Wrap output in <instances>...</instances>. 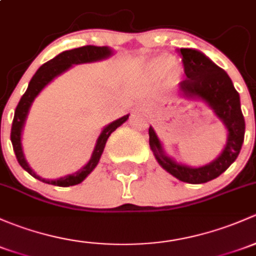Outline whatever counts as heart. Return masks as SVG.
Listing matches in <instances>:
<instances>
[{
    "mask_svg": "<svg viewBox=\"0 0 256 256\" xmlns=\"http://www.w3.org/2000/svg\"><path fill=\"white\" fill-rule=\"evenodd\" d=\"M144 74L153 80H160L164 76V84L174 87L182 76V67L176 61H170L166 56H153L144 62Z\"/></svg>",
    "mask_w": 256,
    "mask_h": 256,
    "instance_id": "obj_1",
    "label": "heart"
}]
</instances>
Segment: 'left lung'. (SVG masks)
Wrapping results in <instances>:
<instances>
[{
	"label": "left lung",
	"mask_w": 256,
	"mask_h": 256,
	"mask_svg": "<svg viewBox=\"0 0 256 256\" xmlns=\"http://www.w3.org/2000/svg\"><path fill=\"white\" fill-rule=\"evenodd\" d=\"M182 55L186 80L179 83L180 98L201 102L207 106L227 130V141L222 152L210 163L192 166L176 162L164 150L162 141L150 126V147L158 164L178 180L202 184L220 176L238 157L246 132V121L240 109V98L227 72L217 66L202 51L176 49Z\"/></svg>",
	"instance_id": "1"
}]
</instances>
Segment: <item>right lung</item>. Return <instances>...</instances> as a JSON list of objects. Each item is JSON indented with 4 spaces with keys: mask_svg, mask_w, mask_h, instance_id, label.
Returning a JSON list of instances; mask_svg holds the SVG:
<instances>
[{
    "mask_svg": "<svg viewBox=\"0 0 256 256\" xmlns=\"http://www.w3.org/2000/svg\"><path fill=\"white\" fill-rule=\"evenodd\" d=\"M112 54H114V50H112V48L94 46V45H86V46L77 48V49L66 50L64 51V52L58 54V55L55 56L54 58H51L48 62H45L42 66H40L39 70H38L36 74L33 76V78L30 80L26 93L23 94L20 103H18L17 108H16L14 118H13L12 122V130H10V141H12L13 150H14L18 163H20L22 168L26 172H28L32 176L40 180V182H46V184L66 188L82 182L86 178L92 173L94 168L98 166L109 136L128 119L130 114L125 115V116L120 118V119L112 121V122L104 126L100 135L96 138V146H94V150L90 160H88L80 170L74 172V173L72 174H68V176L58 178V179H45V178L38 176L36 172L30 168V166L26 162V156H24L23 152V146H22V134H23L24 125H26L29 110H30L32 106H33L34 100H36V96H39L40 92H42L48 84H49L51 80H54L56 77L60 76L61 74H64L67 70L71 68L74 64H90L106 60V58H110Z\"/></svg>",
    "mask_w": 256,
    "mask_h": 256,
    "instance_id": "obj_1",
    "label": "right lung"
}]
</instances>
